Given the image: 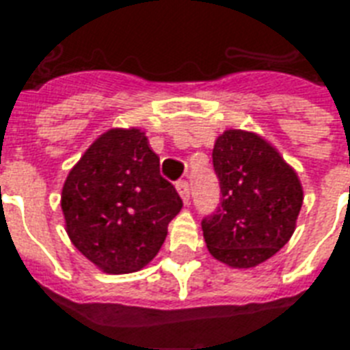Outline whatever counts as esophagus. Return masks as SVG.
<instances>
[{"label": "esophagus", "mask_w": 350, "mask_h": 350, "mask_svg": "<svg viewBox=\"0 0 350 350\" xmlns=\"http://www.w3.org/2000/svg\"><path fill=\"white\" fill-rule=\"evenodd\" d=\"M176 189L180 192L183 203H189V200H191V187H189V183H187V181H178V183H176Z\"/></svg>", "instance_id": "34e87169"}]
</instances>
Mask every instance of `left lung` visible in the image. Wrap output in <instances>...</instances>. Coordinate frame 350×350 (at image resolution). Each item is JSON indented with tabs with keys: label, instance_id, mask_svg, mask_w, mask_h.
I'll list each match as a JSON object with an SVG mask.
<instances>
[{
	"label": "left lung",
	"instance_id": "8db88e82",
	"mask_svg": "<svg viewBox=\"0 0 350 350\" xmlns=\"http://www.w3.org/2000/svg\"><path fill=\"white\" fill-rule=\"evenodd\" d=\"M221 202L203 218L208 252L232 269L267 261L287 243L304 203L296 170L260 134L229 129L213 148Z\"/></svg>",
	"mask_w": 350,
	"mask_h": 350
}]
</instances>
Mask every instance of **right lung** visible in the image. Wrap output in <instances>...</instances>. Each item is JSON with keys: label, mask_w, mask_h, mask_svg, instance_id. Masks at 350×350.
Returning <instances> with one entry per match:
<instances>
[{"label": "right lung", "mask_w": 350, "mask_h": 350, "mask_svg": "<svg viewBox=\"0 0 350 350\" xmlns=\"http://www.w3.org/2000/svg\"><path fill=\"white\" fill-rule=\"evenodd\" d=\"M183 207L159 174L142 129H109L68 172L62 191L72 245L107 274H129L158 254L170 219Z\"/></svg>", "instance_id": "1"}]
</instances>
